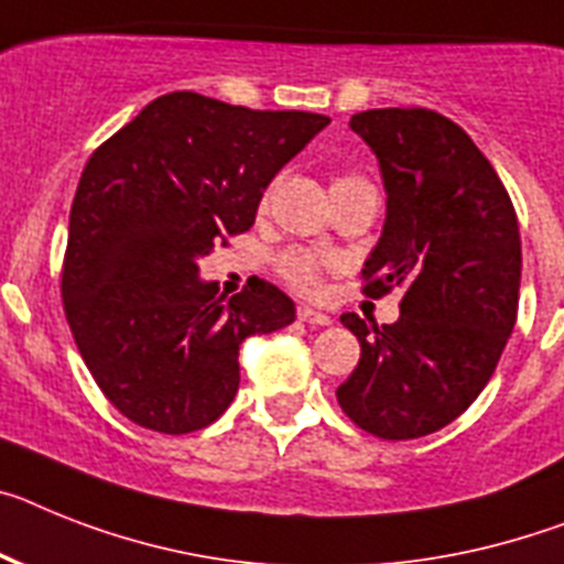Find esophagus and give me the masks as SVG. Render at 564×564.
Instances as JSON below:
<instances>
[{"label":"esophagus","instance_id":"34e87169","mask_svg":"<svg viewBox=\"0 0 564 564\" xmlns=\"http://www.w3.org/2000/svg\"><path fill=\"white\" fill-rule=\"evenodd\" d=\"M297 318L304 321V324H315V326H329L333 318L321 310H312V306H297Z\"/></svg>","mask_w":564,"mask_h":564}]
</instances>
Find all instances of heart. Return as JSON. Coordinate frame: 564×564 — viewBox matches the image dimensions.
Wrapping results in <instances>:
<instances>
[{"instance_id":"b5f03b06","label":"heart","mask_w":564,"mask_h":564,"mask_svg":"<svg viewBox=\"0 0 564 564\" xmlns=\"http://www.w3.org/2000/svg\"><path fill=\"white\" fill-rule=\"evenodd\" d=\"M352 180H361V177H338L333 186H338V183H352ZM278 267H281V274L292 283V286H295V290L315 295V292L321 290V272H324L326 260L318 258V254L297 252L295 249V252L283 254Z\"/></svg>"}]
</instances>
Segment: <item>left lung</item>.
I'll list each match as a JSON object with an SVG mask.
<instances>
[{"label":"left lung","instance_id":"1","mask_svg":"<svg viewBox=\"0 0 564 564\" xmlns=\"http://www.w3.org/2000/svg\"><path fill=\"white\" fill-rule=\"evenodd\" d=\"M349 129L387 192L364 295H404L395 324L340 315L361 358L335 395L361 430L406 442L456 421L494 376L519 310V224L490 160L442 113L372 108Z\"/></svg>","mask_w":564,"mask_h":564}]
</instances>
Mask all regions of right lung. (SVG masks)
Here are the masks:
<instances>
[{
  "mask_svg": "<svg viewBox=\"0 0 564 564\" xmlns=\"http://www.w3.org/2000/svg\"><path fill=\"white\" fill-rule=\"evenodd\" d=\"M329 126L163 94L99 145L70 206L63 304L85 367L140 427L183 435L226 413L238 349L295 321L278 286L217 295L197 260L254 224L283 165Z\"/></svg>",
  "mask_w": 564,
  "mask_h": 564,
  "instance_id": "1",
  "label": "right lung"
}]
</instances>
